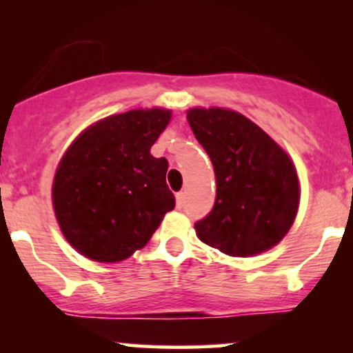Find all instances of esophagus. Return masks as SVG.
<instances>
[{
  "label": "esophagus",
  "instance_id": "obj_1",
  "mask_svg": "<svg viewBox=\"0 0 353 353\" xmlns=\"http://www.w3.org/2000/svg\"><path fill=\"white\" fill-rule=\"evenodd\" d=\"M176 202H177V208H184V202H185V196L184 192H177L176 194Z\"/></svg>",
  "mask_w": 353,
  "mask_h": 353
}]
</instances>
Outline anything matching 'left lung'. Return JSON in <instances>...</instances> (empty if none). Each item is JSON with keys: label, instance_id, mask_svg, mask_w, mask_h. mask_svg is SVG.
<instances>
[{"label": "left lung", "instance_id": "8db88e82", "mask_svg": "<svg viewBox=\"0 0 353 353\" xmlns=\"http://www.w3.org/2000/svg\"><path fill=\"white\" fill-rule=\"evenodd\" d=\"M188 121L212 161L217 184L212 210L194 224L197 237L232 257L279 244L299 208V179L289 156L236 111L196 108Z\"/></svg>", "mask_w": 353, "mask_h": 353}]
</instances>
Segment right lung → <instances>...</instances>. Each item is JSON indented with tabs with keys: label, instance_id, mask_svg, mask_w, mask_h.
I'll return each instance as SVG.
<instances>
[{
	"label": "right lung",
	"instance_id": "1",
	"mask_svg": "<svg viewBox=\"0 0 353 353\" xmlns=\"http://www.w3.org/2000/svg\"><path fill=\"white\" fill-rule=\"evenodd\" d=\"M171 119L165 109H136L86 129L61 159L52 204L64 237L98 262H119L144 247L176 197L168 159L152 144Z\"/></svg>",
	"mask_w": 353,
	"mask_h": 353
}]
</instances>
